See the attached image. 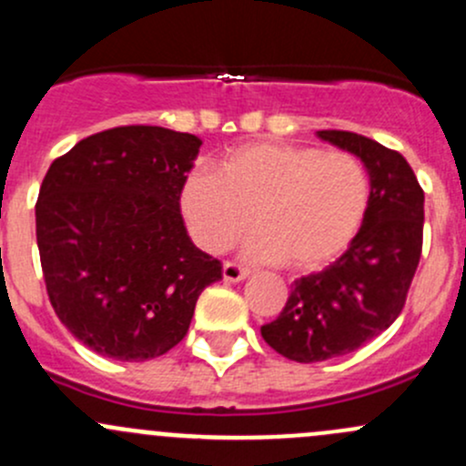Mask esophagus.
<instances>
[{
	"mask_svg": "<svg viewBox=\"0 0 466 466\" xmlns=\"http://www.w3.org/2000/svg\"><path fill=\"white\" fill-rule=\"evenodd\" d=\"M248 275H250V270L243 266H238V263H234V261L223 263V279L225 281H232L234 284V281H243Z\"/></svg>",
	"mask_w": 466,
	"mask_h": 466,
	"instance_id": "1",
	"label": "esophagus"
}]
</instances>
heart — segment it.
Listing matches in <instances>:
<instances>
[{
	"instance_id": "b5f03b06",
	"label": "heart",
	"mask_w": 466,
	"mask_h": 466,
	"mask_svg": "<svg viewBox=\"0 0 466 466\" xmlns=\"http://www.w3.org/2000/svg\"><path fill=\"white\" fill-rule=\"evenodd\" d=\"M370 173L347 150L259 142L225 153L216 173L196 168L180 189V209L196 243L223 252L246 234V255L299 272L318 270L347 250L368 216Z\"/></svg>"
}]
</instances>
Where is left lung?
Segmentation results:
<instances>
[{
	"label": "left lung",
	"instance_id": "8db88e82",
	"mask_svg": "<svg viewBox=\"0 0 466 466\" xmlns=\"http://www.w3.org/2000/svg\"><path fill=\"white\" fill-rule=\"evenodd\" d=\"M370 173L368 216L336 261L295 279L279 318L261 327L277 354L318 363L356 351L401 313L424 241V191L401 153L347 130H318Z\"/></svg>",
	"mask_w": 466,
	"mask_h": 466
}]
</instances>
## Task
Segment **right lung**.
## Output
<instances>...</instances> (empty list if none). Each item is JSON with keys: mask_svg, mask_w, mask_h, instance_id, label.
<instances>
[{"mask_svg": "<svg viewBox=\"0 0 466 466\" xmlns=\"http://www.w3.org/2000/svg\"><path fill=\"white\" fill-rule=\"evenodd\" d=\"M200 139L159 126H119L60 155L42 180L35 237L58 320L96 354L157 359L189 331L220 261L198 250L180 189Z\"/></svg>", "mask_w": 466, "mask_h": 466, "instance_id": "right-lung-1", "label": "right lung"}]
</instances>
